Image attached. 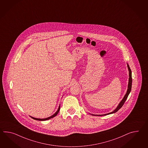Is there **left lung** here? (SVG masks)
Instances as JSON below:
<instances>
[{
    "label": "left lung",
    "instance_id": "left-lung-1",
    "mask_svg": "<svg viewBox=\"0 0 148 148\" xmlns=\"http://www.w3.org/2000/svg\"><path fill=\"white\" fill-rule=\"evenodd\" d=\"M127 67H128V69L129 71V81H128V89H127V91L126 94L125 95V96L123 98V99L120 102L119 105H118V106L116 107V108H115V110L112 111V112L108 113L107 114H101V115H96V114H92V115H97V116H103V115H108L110 114H113L115 112H117L119 109L121 108V107L123 106V105L124 104L125 101H126L127 98L128 97L129 94L130 92V91L132 89V71L131 69H130V66L128 64H127Z\"/></svg>",
    "mask_w": 148,
    "mask_h": 148
}]
</instances>
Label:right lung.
Instances as JSON below:
<instances>
[{
  "label": "right lung",
  "instance_id": "right-lung-1",
  "mask_svg": "<svg viewBox=\"0 0 148 148\" xmlns=\"http://www.w3.org/2000/svg\"><path fill=\"white\" fill-rule=\"evenodd\" d=\"M60 108V106L59 105V108H58V110L56 111V112L54 113V114H53V115H51V116H49V117L47 118H44V119H38V118H34V117H33V116H30L32 118H33V119H34V120H39V121H45V120H49V119H51V118H53V117L56 116V115H57V114H58L59 112Z\"/></svg>",
  "mask_w": 148,
  "mask_h": 148
}]
</instances>
